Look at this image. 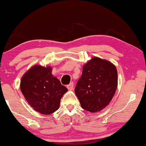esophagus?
<instances>
[{
	"instance_id": "34e87169",
	"label": "esophagus",
	"mask_w": 146,
	"mask_h": 146,
	"mask_svg": "<svg viewBox=\"0 0 146 146\" xmlns=\"http://www.w3.org/2000/svg\"><path fill=\"white\" fill-rule=\"evenodd\" d=\"M67 88L68 89V90H70V91H72V90L74 89V83L73 82H71V83H70L68 85H67Z\"/></svg>"
}]
</instances>
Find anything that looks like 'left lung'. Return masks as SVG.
Segmentation results:
<instances>
[{"label": "left lung", "instance_id": "1", "mask_svg": "<svg viewBox=\"0 0 146 146\" xmlns=\"http://www.w3.org/2000/svg\"><path fill=\"white\" fill-rule=\"evenodd\" d=\"M117 86L116 66L108 61L95 57L83 66L82 76L74 91L82 108L94 113L108 105Z\"/></svg>", "mask_w": 146, "mask_h": 146}]
</instances>
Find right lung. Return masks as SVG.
<instances>
[{
    "label": "right lung",
    "instance_id": "1",
    "mask_svg": "<svg viewBox=\"0 0 146 146\" xmlns=\"http://www.w3.org/2000/svg\"><path fill=\"white\" fill-rule=\"evenodd\" d=\"M52 68L35 65L23 74L20 89L35 111L51 114L59 109L60 100L68 89L53 76Z\"/></svg>",
    "mask_w": 146,
    "mask_h": 146
}]
</instances>
